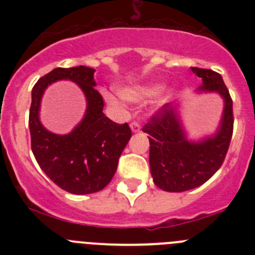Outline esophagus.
I'll return each instance as SVG.
<instances>
[{
	"instance_id": "1",
	"label": "esophagus",
	"mask_w": 255,
	"mask_h": 255,
	"mask_svg": "<svg viewBox=\"0 0 255 255\" xmlns=\"http://www.w3.org/2000/svg\"><path fill=\"white\" fill-rule=\"evenodd\" d=\"M130 126H131V130L134 132H138L140 131V124L138 123V121H131V124H130Z\"/></svg>"
}]
</instances>
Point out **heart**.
I'll list each match as a JSON object with an SVG mask.
<instances>
[{
    "instance_id": "heart-1",
    "label": "heart",
    "mask_w": 255,
    "mask_h": 255,
    "mask_svg": "<svg viewBox=\"0 0 255 255\" xmlns=\"http://www.w3.org/2000/svg\"><path fill=\"white\" fill-rule=\"evenodd\" d=\"M162 91V87L159 85H149V87H140V88H128L123 89L121 94L124 98L129 101H140L144 98H150V97L158 96ZM108 100L112 101V97L108 96Z\"/></svg>"
}]
</instances>
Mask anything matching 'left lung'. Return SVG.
<instances>
[{"mask_svg": "<svg viewBox=\"0 0 255 255\" xmlns=\"http://www.w3.org/2000/svg\"><path fill=\"white\" fill-rule=\"evenodd\" d=\"M203 79L200 92H217L225 100V110L217 134L199 143L185 138L175 107L166 103L143 126L149 138V163L153 181L166 191H186L202 185L222 166L234 131L233 100L224 79L209 69L191 67Z\"/></svg>", "mask_w": 255, "mask_h": 255, "instance_id": "8db88e82", "label": "left lung"}]
</instances>
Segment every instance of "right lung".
I'll return each instance as SVG.
<instances>
[{
    "label": "right lung",
    "instance_id": "right-lung-1",
    "mask_svg": "<svg viewBox=\"0 0 255 255\" xmlns=\"http://www.w3.org/2000/svg\"><path fill=\"white\" fill-rule=\"evenodd\" d=\"M94 71L87 66L57 67L35 83L29 111L31 150L39 167L61 189L73 194H91L110 184L117 170L124 148L131 138V129L116 124L103 114L105 101L94 85ZM69 78L82 88L87 97V114L67 135H56L39 121L40 98L48 84Z\"/></svg>",
    "mask_w": 255,
    "mask_h": 255
}]
</instances>
